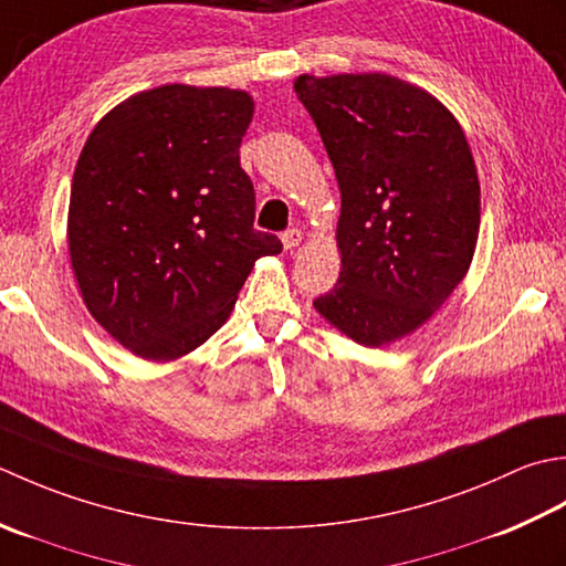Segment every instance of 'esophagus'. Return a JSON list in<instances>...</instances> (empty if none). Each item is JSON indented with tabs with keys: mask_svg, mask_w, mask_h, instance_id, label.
I'll return each instance as SVG.
<instances>
[{
	"mask_svg": "<svg viewBox=\"0 0 566 566\" xmlns=\"http://www.w3.org/2000/svg\"><path fill=\"white\" fill-rule=\"evenodd\" d=\"M281 241L285 249H297L303 244V232H300V229H287V232L281 237Z\"/></svg>",
	"mask_w": 566,
	"mask_h": 566,
	"instance_id": "1",
	"label": "esophagus"
}]
</instances>
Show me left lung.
<instances>
[{
  "mask_svg": "<svg viewBox=\"0 0 566 566\" xmlns=\"http://www.w3.org/2000/svg\"><path fill=\"white\" fill-rule=\"evenodd\" d=\"M342 192L339 281L315 300L329 325L384 347L424 325L471 266L481 188L454 114L386 73L300 75Z\"/></svg>",
  "mask_w": 566,
  "mask_h": 566,
  "instance_id": "obj_1",
  "label": "left lung"
}]
</instances>
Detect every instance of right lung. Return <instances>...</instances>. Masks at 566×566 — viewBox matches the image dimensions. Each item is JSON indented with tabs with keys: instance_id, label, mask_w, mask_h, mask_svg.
<instances>
[{
	"instance_id": "right-lung-1",
	"label": "right lung",
	"mask_w": 566,
	"mask_h": 566,
	"mask_svg": "<svg viewBox=\"0 0 566 566\" xmlns=\"http://www.w3.org/2000/svg\"><path fill=\"white\" fill-rule=\"evenodd\" d=\"M253 117L244 90L160 85L97 122L80 151L67 249L90 315L122 347L172 361L224 325L279 237L253 229L239 146Z\"/></svg>"
}]
</instances>
